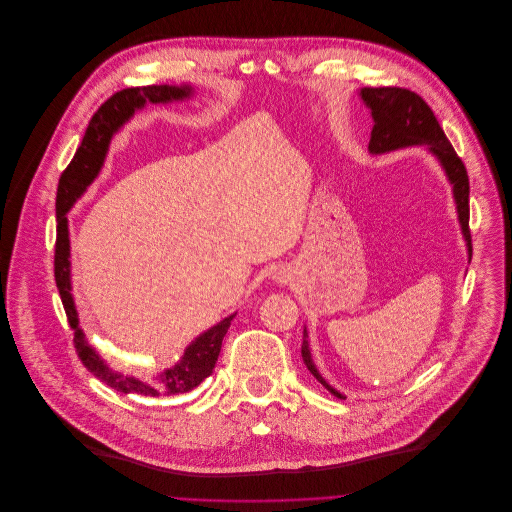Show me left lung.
I'll list each match as a JSON object with an SVG mask.
<instances>
[{"label": "left lung", "mask_w": 512, "mask_h": 512, "mask_svg": "<svg viewBox=\"0 0 512 512\" xmlns=\"http://www.w3.org/2000/svg\"><path fill=\"white\" fill-rule=\"evenodd\" d=\"M361 98L371 109V115L375 121L371 139H369L371 153H385V151L410 147V145H428L430 151L440 159L450 183L454 185V199H456L460 226L468 242V252L472 256V236L468 226L470 222L468 173L462 159L456 155L452 143L444 135L432 109L428 107V102L420 94L399 86H379V88L367 86L361 90ZM306 337L309 335H306V329H304L302 347H300L304 365L309 367V371L317 377L319 383L325 385V389H329L335 397L343 399V395L337 389H333L313 365L309 341H306Z\"/></svg>", "instance_id": "1"}]
</instances>
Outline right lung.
<instances>
[{
    "label": "right lung",
    "mask_w": 512,
    "mask_h": 512,
    "mask_svg": "<svg viewBox=\"0 0 512 512\" xmlns=\"http://www.w3.org/2000/svg\"><path fill=\"white\" fill-rule=\"evenodd\" d=\"M189 86H133L125 88L121 92H115L109 100L100 105V109L92 115L88 129L84 133V139L80 147L76 149V155L68 163V167L62 171L56 191V248H54V278L56 286L64 304L66 319L70 329L74 331V349L82 365L98 377L102 383L121 391V393H133V395H177L187 393L193 387H197L203 379L214 373L222 341L230 329V323L234 319L228 317L210 331L199 335L185 351L181 361L157 375L151 381H141L135 377H127L113 367H109L84 339L78 317L74 309V300L70 294V240H68V220L66 212L70 210L72 203L86 191V187L92 183V179L98 175L102 161H105L109 143L113 133L137 111L145 102H167L189 96Z\"/></svg>",
    "instance_id": "add662e5"
}]
</instances>
